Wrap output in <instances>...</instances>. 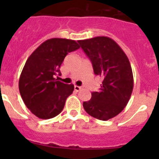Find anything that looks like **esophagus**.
<instances>
[{
    "label": "esophagus",
    "instance_id": "34e87169",
    "mask_svg": "<svg viewBox=\"0 0 159 159\" xmlns=\"http://www.w3.org/2000/svg\"><path fill=\"white\" fill-rule=\"evenodd\" d=\"M82 87H80V86H76V85H75V87H74V89H75V92H80V91L81 89H82Z\"/></svg>",
    "mask_w": 159,
    "mask_h": 159
}]
</instances>
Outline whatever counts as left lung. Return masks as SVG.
I'll list each match as a JSON object with an SVG mask.
<instances>
[{
  "label": "left lung",
  "instance_id": "1",
  "mask_svg": "<svg viewBox=\"0 0 159 159\" xmlns=\"http://www.w3.org/2000/svg\"><path fill=\"white\" fill-rule=\"evenodd\" d=\"M78 43L92 61L94 73L102 79L99 92H92V99L83 103L84 110L99 120L112 119L127 106L133 91L130 61L119 44L107 36Z\"/></svg>",
  "mask_w": 159,
  "mask_h": 159
}]
</instances>
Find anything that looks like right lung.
Instances as JSON below:
<instances>
[{
    "instance_id": "obj_1",
    "label": "right lung",
    "mask_w": 159,
    "mask_h": 159,
    "mask_svg": "<svg viewBox=\"0 0 159 159\" xmlns=\"http://www.w3.org/2000/svg\"><path fill=\"white\" fill-rule=\"evenodd\" d=\"M78 48L75 40L52 38L28 58L20 76V93L26 107L39 119L58 116L74 91L73 84H64L56 76L60 75V67L66 56Z\"/></svg>"
}]
</instances>
